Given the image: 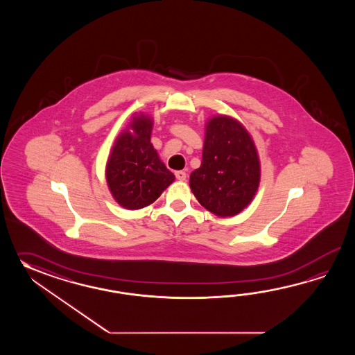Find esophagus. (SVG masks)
Masks as SVG:
<instances>
[{"instance_id": "1", "label": "esophagus", "mask_w": 355, "mask_h": 355, "mask_svg": "<svg viewBox=\"0 0 355 355\" xmlns=\"http://www.w3.org/2000/svg\"><path fill=\"white\" fill-rule=\"evenodd\" d=\"M175 176H176L178 180L185 181V179H187V173H185V171H176Z\"/></svg>"}]
</instances>
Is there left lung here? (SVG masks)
<instances>
[{"mask_svg": "<svg viewBox=\"0 0 355 355\" xmlns=\"http://www.w3.org/2000/svg\"><path fill=\"white\" fill-rule=\"evenodd\" d=\"M202 165L189 185L198 202L220 218L234 217L257 194L261 166L249 130L234 116L218 114L205 121Z\"/></svg>", "mask_w": 355, "mask_h": 355, "instance_id": "obj_1", "label": "left lung"}]
</instances>
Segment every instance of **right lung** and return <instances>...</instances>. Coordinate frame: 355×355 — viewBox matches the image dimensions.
Masks as SVG:
<instances>
[{
    "instance_id": "add662e5",
    "label": "right lung",
    "mask_w": 355,
    "mask_h": 355,
    "mask_svg": "<svg viewBox=\"0 0 355 355\" xmlns=\"http://www.w3.org/2000/svg\"><path fill=\"white\" fill-rule=\"evenodd\" d=\"M153 118L135 113L114 141L105 166L114 200L129 211L151 205L175 180L151 144Z\"/></svg>"
}]
</instances>
